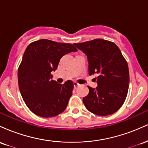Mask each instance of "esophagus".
<instances>
[{"label": "esophagus", "instance_id": "1", "mask_svg": "<svg viewBox=\"0 0 148 148\" xmlns=\"http://www.w3.org/2000/svg\"><path fill=\"white\" fill-rule=\"evenodd\" d=\"M74 88H76L77 87H79V86H80V84L77 82H74Z\"/></svg>", "mask_w": 148, "mask_h": 148}]
</instances>
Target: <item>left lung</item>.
Instances as JSON below:
<instances>
[{"label":"left lung","mask_w":148,"mask_h":148,"mask_svg":"<svg viewBox=\"0 0 148 148\" xmlns=\"http://www.w3.org/2000/svg\"><path fill=\"white\" fill-rule=\"evenodd\" d=\"M74 46L87 56L90 75L98 74V86L89 88L83 101L89 111L101 116L113 114L123 106L130 83L128 64L118 46L102 39Z\"/></svg>","instance_id":"obj_1"}]
</instances>
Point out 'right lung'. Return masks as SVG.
<instances>
[{"instance_id":"1","label":"right lung","mask_w":148,"mask_h":148,"mask_svg":"<svg viewBox=\"0 0 148 148\" xmlns=\"http://www.w3.org/2000/svg\"><path fill=\"white\" fill-rule=\"evenodd\" d=\"M77 51L71 44L37 40L27 47L18 69L20 92L28 108L38 116L51 118L65 110L72 95L70 80L64 84L52 80L63 56Z\"/></svg>"}]
</instances>
